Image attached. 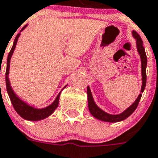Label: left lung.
Instances as JSON below:
<instances>
[{
  "label": "left lung",
  "instance_id": "left-lung-1",
  "mask_svg": "<svg viewBox=\"0 0 158 158\" xmlns=\"http://www.w3.org/2000/svg\"><path fill=\"white\" fill-rule=\"evenodd\" d=\"M132 35L134 38L137 40V48L138 51L139 55L140 56V59H141V74H142V85H141V90L140 92L143 93L144 90L145 86H146L147 82V75H146V68H147V59L146 52H145V49L143 46V41H142L140 35L137 34V31H133ZM142 94H139L138 97L135 100V102L132 104L130 107H128L126 110L123 112V113H120L117 115H112L110 113H106L102 110H101L99 107L97 106L94 102L93 96H92L91 90H90L89 87H87V97H88V106L89 110L90 113L94 116L95 118L98 119L99 120L105 122H109V123H116V122H120L122 120H125L128 116H131L135 110L137 109V106H138L139 102L140 100Z\"/></svg>",
  "mask_w": 158,
  "mask_h": 158
}]
</instances>
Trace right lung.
<instances>
[{
	"mask_svg": "<svg viewBox=\"0 0 158 158\" xmlns=\"http://www.w3.org/2000/svg\"><path fill=\"white\" fill-rule=\"evenodd\" d=\"M26 26L27 25H25L22 29H21V31H22L25 28ZM20 35H21V33H18V35H16V38H15V41H14L13 46H12L11 49H10V52H9L8 54V56H7V69H6V73H5L6 88H7V93H8L9 97H10V102H11L15 111H16L17 113H18V114L23 118V119H24V120H30V121H38V120H43V119H45V118H47L48 116H49L52 113H53V112L55 111V110L57 108L58 105H59V97H60L61 92L59 93L57 97L56 98L55 101L51 104V105L45 107V108H42V109H36L35 108V107L31 106H29L28 104H27L26 102H24V101L21 100L18 96H17V95L15 94V92H14L13 89H12L11 86H10L8 75H9V69H10V58H11L12 55H13L14 50H15V47H16L17 42H18ZM66 85H65L63 89H65V87H66Z\"/></svg>",
	"mask_w": 158,
	"mask_h": 158,
	"instance_id": "right-lung-1",
	"label": "right lung"
}]
</instances>
